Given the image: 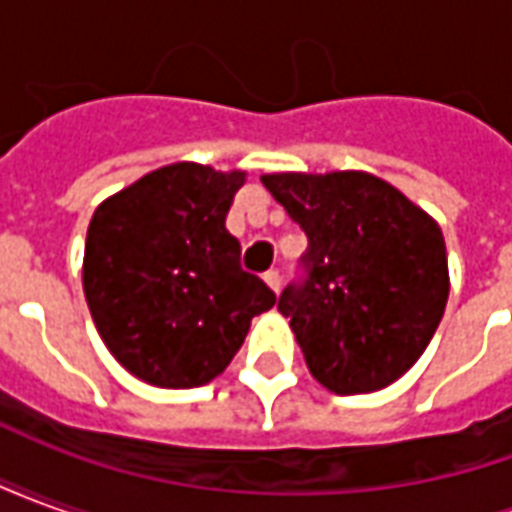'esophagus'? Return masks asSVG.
I'll return each mask as SVG.
<instances>
[{
    "mask_svg": "<svg viewBox=\"0 0 512 512\" xmlns=\"http://www.w3.org/2000/svg\"><path fill=\"white\" fill-rule=\"evenodd\" d=\"M263 279H266V285L271 290H279V285H282V277H279L277 268H271V271H266V274H263Z\"/></svg>",
    "mask_w": 512,
    "mask_h": 512,
    "instance_id": "34e87169",
    "label": "esophagus"
}]
</instances>
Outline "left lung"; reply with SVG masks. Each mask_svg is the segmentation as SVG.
I'll list each match as a JSON object with an SVG mask.
<instances>
[{"instance_id":"1","label":"left lung","mask_w":512,"mask_h":512,"mask_svg":"<svg viewBox=\"0 0 512 512\" xmlns=\"http://www.w3.org/2000/svg\"><path fill=\"white\" fill-rule=\"evenodd\" d=\"M307 233L304 277L282 290L310 373L334 395H365L406 373L450 296L439 224L370 172L263 175Z\"/></svg>"}]
</instances>
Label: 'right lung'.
<instances>
[{
  "label": "right lung",
  "instance_id": "1",
  "mask_svg": "<svg viewBox=\"0 0 512 512\" xmlns=\"http://www.w3.org/2000/svg\"><path fill=\"white\" fill-rule=\"evenodd\" d=\"M244 172L169 164L93 213L84 296L95 329L128 373L164 389L213 381L274 290L241 268L224 219Z\"/></svg>",
  "mask_w": 512,
  "mask_h": 512
}]
</instances>
